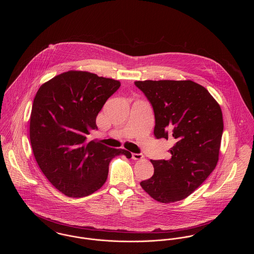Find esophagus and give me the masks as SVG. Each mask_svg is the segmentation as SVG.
Wrapping results in <instances>:
<instances>
[{"mask_svg": "<svg viewBox=\"0 0 254 254\" xmlns=\"http://www.w3.org/2000/svg\"><path fill=\"white\" fill-rule=\"evenodd\" d=\"M144 158V155L141 153H132L133 160H141Z\"/></svg>", "mask_w": 254, "mask_h": 254, "instance_id": "34e87169", "label": "esophagus"}]
</instances>
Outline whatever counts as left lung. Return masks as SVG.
<instances>
[{
	"mask_svg": "<svg viewBox=\"0 0 254 254\" xmlns=\"http://www.w3.org/2000/svg\"><path fill=\"white\" fill-rule=\"evenodd\" d=\"M152 106L154 135L172 140L169 160H150L151 178L140 183L161 203L185 199L214 170L224 129L222 110L202 86L187 81H136Z\"/></svg>",
	"mask_w": 254,
	"mask_h": 254,
	"instance_id": "1",
	"label": "left lung"
}]
</instances>
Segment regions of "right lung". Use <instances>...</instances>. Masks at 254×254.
<instances>
[{
  "mask_svg": "<svg viewBox=\"0 0 254 254\" xmlns=\"http://www.w3.org/2000/svg\"><path fill=\"white\" fill-rule=\"evenodd\" d=\"M120 82L94 73L70 70L41 85L33 101L29 136L45 176L62 193L81 198L108 179L110 161L131 153L87 141L96 117Z\"/></svg>",
  "mask_w": 254,
  "mask_h": 254,
  "instance_id": "1",
  "label": "right lung"
}]
</instances>
